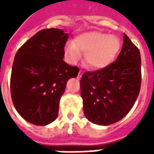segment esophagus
Masks as SVG:
<instances>
[{"label":"esophagus","mask_w":154,"mask_h":154,"mask_svg":"<svg viewBox=\"0 0 154 154\" xmlns=\"http://www.w3.org/2000/svg\"><path fill=\"white\" fill-rule=\"evenodd\" d=\"M81 77H82V75H81V71L79 72V73H78V75H77V79H80Z\"/></svg>","instance_id":"1"}]
</instances>
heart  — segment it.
Here are the masks:
<instances>
[{
    "mask_svg": "<svg viewBox=\"0 0 154 154\" xmlns=\"http://www.w3.org/2000/svg\"><path fill=\"white\" fill-rule=\"evenodd\" d=\"M121 42L116 35L100 32H89L78 35L72 44L65 47V54L72 63H77L80 54L85 63L93 69L103 68L113 63L119 54Z\"/></svg>",
    "mask_w": 154,
    "mask_h": 154,
    "instance_id": "1",
    "label": "heart"
}]
</instances>
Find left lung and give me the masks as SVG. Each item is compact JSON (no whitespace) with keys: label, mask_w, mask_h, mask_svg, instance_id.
I'll use <instances>...</instances> for the list:
<instances>
[{"label":"left lung","mask_w":154,"mask_h":154,"mask_svg":"<svg viewBox=\"0 0 154 154\" xmlns=\"http://www.w3.org/2000/svg\"><path fill=\"white\" fill-rule=\"evenodd\" d=\"M116 62L81 78V97L87 119L109 125L123 119L135 103L141 86V57L138 48L124 34Z\"/></svg>","instance_id":"left-lung-1"}]
</instances>
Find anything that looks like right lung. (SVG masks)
Returning <instances> with one entry per match:
<instances>
[{"label": "right lung", "mask_w": 154, "mask_h": 154, "mask_svg": "<svg viewBox=\"0 0 154 154\" xmlns=\"http://www.w3.org/2000/svg\"><path fill=\"white\" fill-rule=\"evenodd\" d=\"M68 34L45 29L25 42L15 54L11 93L14 106L26 121L47 125L57 119L67 81L77 77V67L63 61Z\"/></svg>", "instance_id": "1"}]
</instances>
